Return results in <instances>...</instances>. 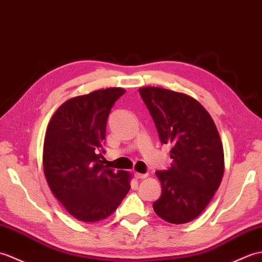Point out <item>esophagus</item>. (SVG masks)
Returning a JSON list of instances; mask_svg holds the SVG:
<instances>
[{
    "label": "esophagus",
    "mask_w": 262,
    "mask_h": 262,
    "mask_svg": "<svg viewBox=\"0 0 262 262\" xmlns=\"http://www.w3.org/2000/svg\"><path fill=\"white\" fill-rule=\"evenodd\" d=\"M148 176V173H140V172H135V177L137 178V179H143V178H146Z\"/></svg>",
    "instance_id": "esophagus-1"
}]
</instances>
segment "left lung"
<instances>
[{
    "label": "left lung",
    "mask_w": 262,
    "mask_h": 262,
    "mask_svg": "<svg viewBox=\"0 0 262 262\" xmlns=\"http://www.w3.org/2000/svg\"><path fill=\"white\" fill-rule=\"evenodd\" d=\"M139 93L160 142L171 147L172 164L167 170L156 171L161 196L152 207L169 223L190 222L204 211L223 177L224 154L217 129L193 97L151 86Z\"/></svg>",
    "instance_id": "1"
}]
</instances>
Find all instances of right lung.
Wrapping results in <instances>:
<instances>
[{"label":"right lung","instance_id":"right-lung-1","mask_svg":"<svg viewBox=\"0 0 262 262\" xmlns=\"http://www.w3.org/2000/svg\"><path fill=\"white\" fill-rule=\"evenodd\" d=\"M124 93L112 87L74 97L49 122L43 144L46 179L66 211L83 222L110 216L130 190V173L101 160L108 114Z\"/></svg>","mask_w":262,"mask_h":262}]
</instances>
